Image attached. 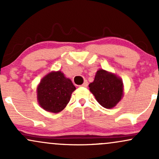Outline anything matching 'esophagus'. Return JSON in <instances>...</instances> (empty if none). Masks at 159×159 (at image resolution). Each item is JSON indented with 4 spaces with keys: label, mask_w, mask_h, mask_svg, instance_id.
Here are the masks:
<instances>
[{
    "label": "esophagus",
    "mask_w": 159,
    "mask_h": 159,
    "mask_svg": "<svg viewBox=\"0 0 159 159\" xmlns=\"http://www.w3.org/2000/svg\"><path fill=\"white\" fill-rule=\"evenodd\" d=\"M87 85H88V83H87V81H85L84 82L83 84L81 85V87H87Z\"/></svg>",
    "instance_id": "obj_1"
}]
</instances>
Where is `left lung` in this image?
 I'll return each mask as SVG.
<instances>
[{
  "mask_svg": "<svg viewBox=\"0 0 159 159\" xmlns=\"http://www.w3.org/2000/svg\"><path fill=\"white\" fill-rule=\"evenodd\" d=\"M89 87L96 101L107 109L114 107L123 96L124 86L121 78L102 69L96 72L94 81Z\"/></svg>",
  "mask_w": 159,
  "mask_h": 159,
  "instance_id": "left-lung-1",
  "label": "left lung"
}]
</instances>
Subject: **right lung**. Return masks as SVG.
Here are the masks:
<instances>
[{
	"label": "right lung",
	"instance_id": "add662e5",
	"mask_svg": "<svg viewBox=\"0 0 159 159\" xmlns=\"http://www.w3.org/2000/svg\"><path fill=\"white\" fill-rule=\"evenodd\" d=\"M75 89L72 81L61 71H52L40 80L36 87L38 103L48 112L59 113L69 103Z\"/></svg>",
	"mask_w": 159,
	"mask_h": 159
}]
</instances>
